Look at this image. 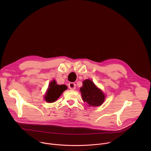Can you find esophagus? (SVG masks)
Masks as SVG:
<instances>
[{"mask_svg":"<svg viewBox=\"0 0 151 151\" xmlns=\"http://www.w3.org/2000/svg\"><path fill=\"white\" fill-rule=\"evenodd\" d=\"M69 87L70 90H74L76 88V85L75 83H73V82H70L69 83Z\"/></svg>","mask_w":151,"mask_h":151,"instance_id":"esophagus-1","label":"esophagus"}]
</instances>
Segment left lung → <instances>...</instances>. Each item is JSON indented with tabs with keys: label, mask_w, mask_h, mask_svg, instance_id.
Segmentation results:
<instances>
[{
	"label": "left lung",
	"mask_w": 151,
	"mask_h": 151,
	"mask_svg": "<svg viewBox=\"0 0 151 151\" xmlns=\"http://www.w3.org/2000/svg\"><path fill=\"white\" fill-rule=\"evenodd\" d=\"M80 91L83 100L90 107L100 106L104 100V94L91 80H85Z\"/></svg>",
	"instance_id": "obj_1"
}]
</instances>
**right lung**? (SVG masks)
Segmentation results:
<instances>
[{
	"instance_id": "obj_1",
	"label": "right lung",
	"mask_w": 151,
	"mask_h": 151,
	"mask_svg": "<svg viewBox=\"0 0 151 151\" xmlns=\"http://www.w3.org/2000/svg\"><path fill=\"white\" fill-rule=\"evenodd\" d=\"M68 87L64 85H57L55 80L52 81L49 85L47 93L45 96V99L47 102L52 103L55 101L65 91Z\"/></svg>"
}]
</instances>
